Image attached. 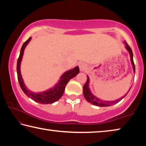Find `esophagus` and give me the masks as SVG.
I'll list each match as a JSON object with an SVG mask.
<instances>
[{
	"instance_id": "obj_1",
	"label": "esophagus",
	"mask_w": 146,
	"mask_h": 146,
	"mask_svg": "<svg viewBox=\"0 0 146 146\" xmlns=\"http://www.w3.org/2000/svg\"><path fill=\"white\" fill-rule=\"evenodd\" d=\"M78 66H79V68H80V71H81L84 70L86 68V67H87V65H86L84 62H80Z\"/></svg>"
}]
</instances>
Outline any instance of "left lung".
I'll return each instance as SVG.
<instances>
[{
	"mask_svg": "<svg viewBox=\"0 0 146 146\" xmlns=\"http://www.w3.org/2000/svg\"><path fill=\"white\" fill-rule=\"evenodd\" d=\"M125 48L127 49V50L129 51V55H130V58H131V64H132V66H133V71H134V73H135V64H134V62H133V52H132V50L130 48V47L129 46V45L127 44V42H125ZM89 82H90V79H89V77L88 76V79H87V81H86V84L83 87V93H84V97L86 98V100L88 101V102H90L91 104H92L95 105V106H99V107H107V106H112V105H114L115 104L118 103V102H120V101L123 98H124L126 95L123 96L122 97H121L120 98H118V99H117L115 100H113V101H106V100H101L100 98H98L97 97H96L95 96H94L92 93L90 91V89L89 88ZM129 92V91H128Z\"/></svg>",
	"mask_w": 146,
	"mask_h": 146,
	"instance_id": "left-lung-1",
	"label": "left lung"
}]
</instances>
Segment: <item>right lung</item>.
<instances>
[{
	"mask_svg": "<svg viewBox=\"0 0 146 146\" xmlns=\"http://www.w3.org/2000/svg\"><path fill=\"white\" fill-rule=\"evenodd\" d=\"M31 37H29L28 40H26L23 44L22 46L21 52H20L19 57L17 60V77L19 82L20 86L22 89V90L24 91V93L28 96V97L31 98L32 100L35 101L36 102H38L42 104H52L61 98L62 96L64 94V90L66 85L70 79L73 78L74 76H75L79 73V68L76 66L73 70H70L64 73L59 80L58 82L54 86L53 88L49 89V90L43 91L40 93H34L32 92L30 90H29L26 88L24 83L23 79L22 78L21 73V63L23 59V56L24 54V49L26 46L28 45V44L31 40Z\"/></svg>",
	"mask_w": 146,
	"mask_h": 146,
	"instance_id": "add662e5",
	"label": "right lung"
}]
</instances>
